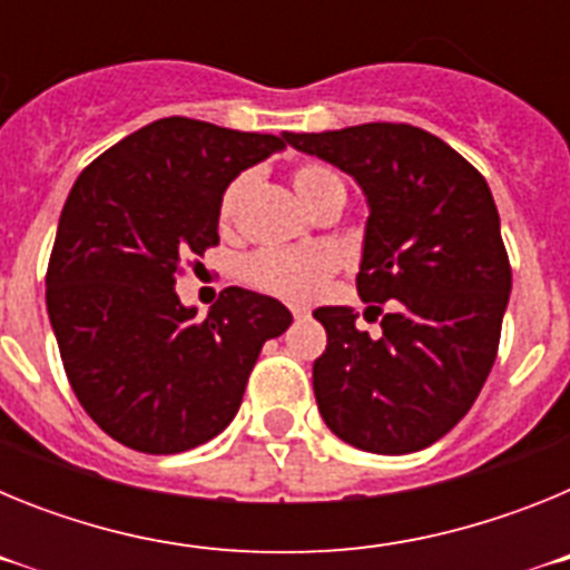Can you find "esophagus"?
Instances as JSON below:
<instances>
[{
  "mask_svg": "<svg viewBox=\"0 0 570 570\" xmlns=\"http://www.w3.org/2000/svg\"><path fill=\"white\" fill-rule=\"evenodd\" d=\"M291 314H294L296 320H302V316L308 314V308H305V305H291Z\"/></svg>",
  "mask_w": 570,
  "mask_h": 570,
  "instance_id": "esophagus-1",
  "label": "esophagus"
}]
</instances>
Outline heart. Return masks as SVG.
Masks as SVG:
<instances>
[{
    "label": "heart",
    "instance_id": "heart-1",
    "mask_svg": "<svg viewBox=\"0 0 570 570\" xmlns=\"http://www.w3.org/2000/svg\"><path fill=\"white\" fill-rule=\"evenodd\" d=\"M294 185L299 196L314 210L328 205L331 199H345V185L340 176L325 165L305 163L294 170ZM250 188V174H239L225 188L219 203V223L234 225L239 205ZM336 256L325 248H262L242 262V279L282 299H311L334 276Z\"/></svg>",
    "mask_w": 570,
    "mask_h": 570
}]
</instances>
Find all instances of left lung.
<instances>
[{
	"mask_svg": "<svg viewBox=\"0 0 570 570\" xmlns=\"http://www.w3.org/2000/svg\"><path fill=\"white\" fill-rule=\"evenodd\" d=\"M288 145L354 176L367 199L356 291L382 314V336L354 308L314 316L328 345L314 362L325 425L371 454L434 445L471 411L500 347L511 265L482 174L440 136L367 122L285 134Z\"/></svg>",
	"mask_w": 570,
	"mask_h": 570,
	"instance_id": "obj_1",
	"label": "left lung"
}]
</instances>
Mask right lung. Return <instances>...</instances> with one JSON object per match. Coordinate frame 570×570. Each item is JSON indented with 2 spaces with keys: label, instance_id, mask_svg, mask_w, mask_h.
Here are the masks:
<instances>
[{
  "label": "right lung",
  "instance_id": "add662e5",
  "mask_svg": "<svg viewBox=\"0 0 570 570\" xmlns=\"http://www.w3.org/2000/svg\"><path fill=\"white\" fill-rule=\"evenodd\" d=\"M288 145L168 116L105 150L73 183L48 262V316L88 416L142 454L223 434L262 345L294 322L274 296L225 288L205 320L176 296L188 256L219 242L236 176Z\"/></svg>",
  "mask_w": 570,
  "mask_h": 570
}]
</instances>
